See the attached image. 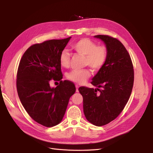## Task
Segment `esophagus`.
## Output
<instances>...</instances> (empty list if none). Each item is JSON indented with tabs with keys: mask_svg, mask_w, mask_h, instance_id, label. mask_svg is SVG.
<instances>
[{
	"mask_svg": "<svg viewBox=\"0 0 153 153\" xmlns=\"http://www.w3.org/2000/svg\"><path fill=\"white\" fill-rule=\"evenodd\" d=\"M75 87H76V91L78 92V87H79V86H78V85H76Z\"/></svg>",
	"mask_w": 153,
	"mask_h": 153,
	"instance_id": "34e87169",
	"label": "esophagus"
}]
</instances>
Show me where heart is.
Returning <instances> with one entry per match:
<instances>
[{"instance_id": "heart-1", "label": "heart", "mask_w": 153, "mask_h": 153, "mask_svg": "<svg viewBox=\"0 0 153 153\" xmlns=\"http://www.w3.org/2000/svg\"><path fill=\"white\" fill-rule=\"evenodd\" d=\"M71 49L82 56H84V66H89L95 72L100 71L106 62L108 58V50L105 46L99 45L89 39H81L71 45ZM70 55L66 50L61 52L59 56L61 65L68 68L69 65ZM91 75L89 69H74L69 72L68 78L77 84H83Z\"/></svg>"}]
</instances>
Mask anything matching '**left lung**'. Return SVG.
<instances>
[{"mask_svg": "<svg viewBox=\"0 0 153 153\" xmlns=\"http://www.w3.org/2000/svg\"><path fill=\"white\" fill-rule=\"evenodd\" d=\"M94 37L104 41L108 58L91 82L98 88L82 86L78 91L87 121L101 126L117 118L126 106L133 86L134 69L130 55L121 41L108 35Z\"/></svg>", "mask_w": 153, "mask_h": 153, "instance_id": "obj_1", "label": "left lung"}]
</instances>
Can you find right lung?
Listing matches in <instances>:
<instances>
[{"mask_svg":"<svg viewBox=\"0 0 153 153\" xmlns=\"http://www.w3.org/2000/svg\"><path fill=\"white\" fill-rule=\"evenodd\" d=\"M71 37L50 39L32 45L20 59L16 75V89L21 103L29 116L45 127L61 123L75 85L61 80L59 56ZM52 79L59 85L51 88Z\"/></svg>","mask_w":153,"mask_h":153,"instance_id":"add662e5","label":"right lung"}]
</instances>
